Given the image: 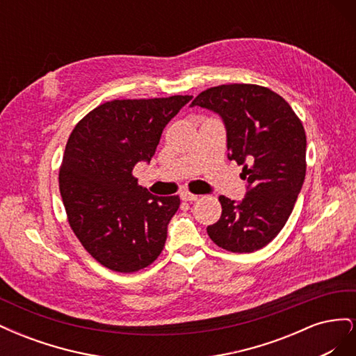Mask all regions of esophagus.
<instances>
[{
    "mask_svg": "<svg viewBox=\"0 0 356 356\" xmlns=\"http://www.w3.org/2000/svg\"><path fill=\"white\" fill-rule=\"evenodd\" d=\"M179 197H181L182 200H184V202H195V200L199 199V196L191 195V193H188V191H182L181 195H179Z\"/></svg>",
    "mask_w": 356,
    "mask_h": 356,
    "instance_id": "1",
    "label": "esophagus"
}]
</instances>
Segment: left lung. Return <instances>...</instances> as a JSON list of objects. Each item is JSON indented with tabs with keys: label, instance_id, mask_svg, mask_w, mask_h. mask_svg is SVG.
<instances>
[{
	"label": "left lung",
	"instance_id": "obj_1",
	"mask_svg": "<svg viewBox=\"0 0 356 356\" xmlns=\"http://www.w3.org/2000/svg\"><path fill=\"white\" fill-rule=\"evenodd\" d=\"M199 105L221 115L229 159L242 165L241 203L220 196L221 217L207 229L230 252H254L284 229L306 177V134L289 104L258 84H221L199 93Z\"/></svg>",
	"mask_w": 356,
	"mask_h": 356
}]
</instances>
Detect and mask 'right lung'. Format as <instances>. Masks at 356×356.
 Returning a JSON list of instances; mask_svg holds the SVG:
<instances>
[{
    "mask_svg": "<svg viewBox=\"0 0 356 356\" xmlns=\"http://www.w3.org/2000/svg\"><path fill=\"white\" fill-rule=\"evenodd\" d=\"M193 96L114 99L75 124L59 169L70 227L96 261L120 273L152 264L163 251L178 196H154L132 170L149 161L161 132Z\"/></svg>",
    "mask_w": 356,
    "mask_h": 356,
    "instance_id": "obj_1",
    "label": "right lung"
}]
</instances>
